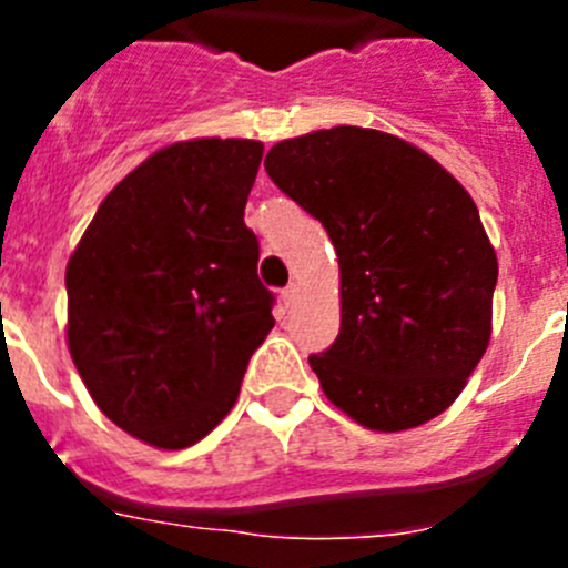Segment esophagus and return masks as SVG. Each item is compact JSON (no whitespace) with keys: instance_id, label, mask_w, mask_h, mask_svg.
I'll list each match as a JSON object with an SVG mask.
<instances>
[{"instance_id":"obj_1","label":"esophagus","mask_w":568,"mask_h":568,"mask_svg":"<svg viewBox=\"0 0 568 568\" xmlns=\"http://www.w3.org/2000/svg\"><path fill=\"white\" fill-rule=\"evenodd\" d=\"M298 293H301L298 284H290V287H284L281 298H284V304H295V301H298Z\"/></svg>"}]
</instances>
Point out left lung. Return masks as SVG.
Masks as SVG:
<instances>
[{
	"label": "left lung",
	"instance_id": "8db88e82",
	"mask_svg": "<svg viewBox=\"0 0 568 568\" xmlns=\"http://www.w3.org/2000/svg\"><path fill=\"white\" fill-rule=\"evenodd\" d=\"M264 168L338 255L341 333L310 355L324 395L375 433L453 406L489 346L498 284L464 184L415 144L353 124L284 139Z\"/></svg>",
	"mask_w": 568,
	"mask_h": 568
}]
</instances>
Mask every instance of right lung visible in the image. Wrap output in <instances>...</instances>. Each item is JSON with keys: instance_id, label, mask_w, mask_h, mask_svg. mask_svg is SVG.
<instances>
[{"instance_id": "right-lung-1", "label": "right lung", "mask_w": 568, "mask_h": 568, "mask_svg": "<svg viewBox=\"0 0 568 568\" xmlns=\"http://www.w3.org/2000/svg\"><path fill=\"white\" fill-rule=\"evenodd\" d=\"M264 144L190 139L115 184L68 261V349L124 433L184 449L222 424L273 329L244 207Z\"/></svg>"}]
</instances>
